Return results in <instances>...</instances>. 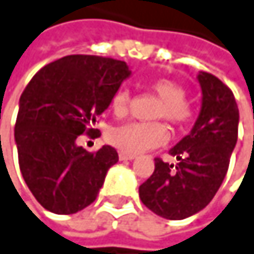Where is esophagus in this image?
<instances>
[{
    "label": "esophagus",
    "instance_id": "obj_1",
    "mask_svg": "<svg viewBox=\"0 0 254 254\" xmlns=\"http://www.w3.org/2000/svg\"><path fill=\"white\" fill-rule=\"evenodd\" d=\"M119 158H120V161H132V159H135V155L126 153V152H120L119 153Z\"/></svg>",
    "mask_w": 254,
    "mask_h": 254
}]
</instances>
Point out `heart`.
Segmentation results:
<instances>
[{"mask_svg":"<svg viewBox=\"0 0 254 254\" xmlns=\"http://www.w3.org/2000/svg\"><path fill=\"white\" fill-rule=\"evenodd\" d=\"M150 88L161 98L153 117L166 119L172 125H182L190 117V108L185 104V90L172 79L161 78L150 84ZM129 92L119 88L111 99V110L117 117L126 116L129 110ZM169 138L166 126L161 122H134L116 126L108 132V141L122 152L141 153L164 144Z\"/></svg>","mask_w":254,"mask_h":254,"instance_id":"obj_1","label":"heart"}]
</instances>
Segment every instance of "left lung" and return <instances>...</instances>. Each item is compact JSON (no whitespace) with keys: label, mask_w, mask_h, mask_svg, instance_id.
<instances>
[{"label":"left lung","mask_w":254,"mask_h":254,"mask_svg":"<svg viewBox=\"0 0 254 254\" xmlns=\"http://www.w3.org/2000/svg\"><path fill=\"white\" fill-rule=\"evenodd\" d=\"M197 81L200 113L191 132L169 152L179 162L173 166L156 158L155 172L138 188L141 202L167 220H184L208 206L238 140L240 111L232 90L208 72H198Z\"/></svg>","instance_id":"obj_1"}]
</instances>
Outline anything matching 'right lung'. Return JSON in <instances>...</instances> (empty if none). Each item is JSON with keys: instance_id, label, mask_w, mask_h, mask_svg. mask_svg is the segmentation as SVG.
Segmentation results:
<instances>
[{"instance_id": "right-lung-1", "label": "right lung", "mask_w": 254, "mask_h": 254, "mask_svg": "<svg viewBox=\"0 0 254 254\" xmlns=\"http://www.w3.org/2000/svg\"><path fill=\"white\" fill-rule=\"evenodd\" d=\"M129 76L125 62L67 56L42 67L25 87L14 141L22 178L45 209L67 215L96 200L119 155L111 146L90 153L76 138L96 135V119Z\"/></svg>"}]
</instances>
